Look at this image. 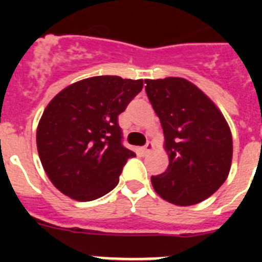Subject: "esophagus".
Masks as SVG:
<instances>
[{"instance_id":"obj_1","label":"esophagus","mask_w":262,"mask_h":262,"mask_svg":"<svg viewBox=\"0 0 262 262\" xmlns=\"http://www.w3.org/2000/svg\"><path fill=\"white\" fill-rule=\"evenodd\" d=\"M140 96H143V98H147V95H145V92H144V91L141 92V94H140Z\"/></svg>"}]
</instances>
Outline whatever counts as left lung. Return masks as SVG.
Segmentation results:
<instances>
[{"instance_id": "8db88e82", "label": "left lung", "mask_w": 262, "mask_h": 262, "mask_svg": "<svg viewBox=\"0 0 262 262\" xmlns=\"http://www.w3.org/2000/svg\"><path fill=\"white\" fill-rule=\"evenodd\" d=\"M143 80L95 76L63 88L43 111L36 147L51 183L68 197L92 201L119 182L136 154L122 143L118 115L143 90Z\"/></svg>"}]
</instances>
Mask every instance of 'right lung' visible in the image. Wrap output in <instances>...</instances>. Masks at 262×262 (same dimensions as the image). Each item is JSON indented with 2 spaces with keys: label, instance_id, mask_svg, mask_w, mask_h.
<instances>
[{
  "label": "right lung",
  "instance_id": "1",
  "mask_svg": "<svg viewBox=\"0 0 262 262\" xmlns=\"http://www.w3.org/2000/svg\"><path fill=\"white\" fill-rule=\"evenodd\" d=\"M145 92L163 127L168 156L164 172L152 177L155 191L168 203L187 207L211 197L227 179L232 136L215 103L181 77L145 80Z\"/></svg>",
  "mask_w": 262,
  "mask_h": 262
}]
</instances>
